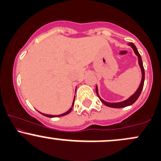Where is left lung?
I'll return each mask as SVG.
<instances>
[{
    "mask_svg": "<svg viewBox=\"0 0 161 161\" xmlns=\"http://www.w3.org/2000/svg\"><path fill=\"white\" fill-rule=\"evenodd\" d=\"M128 45L129 46L132 47V49L134 50V52L136 55L138 56V64H139L140 67H141L142 69V81L141 83H140V86L138 87V88L137 89L135 93L131 96L130 97H129L128 99L125 100V101H122V102H118V103H110V102H106V101H104L99 97L98 95V91H97V87L96 86V94H97V97H99L100 101L103 103V104L106 105V106L110 107V108H125V107L129 106V105H132V104H134L135 102L136 101V100L138 98L140 95H141V92L142 91V88H143L144 86V82H145V69H144V66H143V64H142V57L140 53H138L137 48H136V45H134L133 43H129Z\"/></svg>",
    "mask_w": 161,
    "mask_h": 161,
    "instance_id": "1",
    "label": "left lung"
}]
</instances>
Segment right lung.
<instances>
[{"label":"right lung","mask_w":161,"mask_h":161,"mask_svg":"<svg viewBox=\"0 0 161 161\" xmlns=\"http://www.w3.org/2000/svg\"><path fill=\"white\" fill-rule=\"evenodd\" d=\"M74 101H75V97H74V100H73V104H72V107L71 108H70V109L69 110H68V111H66V113H64V114H60V115H57V116H56V115H48V114H42V113H41V114H42V115H44V116H47V117H59V116H65V115H66V114H69L70 112H71V110H72V109H73V105H74Z\"/></svg>","instance_id":"right-lung-1"}]
</instances>
